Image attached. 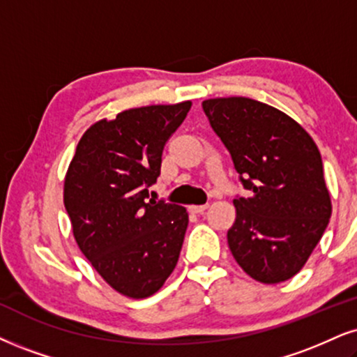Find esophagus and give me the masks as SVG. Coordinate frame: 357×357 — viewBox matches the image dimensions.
Wrapping results in <instances>:
<instances>
[{
    "mask_svg": "<svg viewBox=\"0 0 357 357\" xmlns=\"http://www.w3.org/2000/svg\"><path fill=\"white\" fill-rule=\"evenodd\" d=\"M206 208H208V204H205V205H190V206H188V210H190L192 213H204Z\"/></svg>",
    "mask_w": 357,
    "mask_h": 357,
    "instance_id": "obj_1",
    "label": "esophagus"
}]
</instances>
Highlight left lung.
<instances>
[{
  "label": "left lung",
  "instance_id": "left-lung-1",
  "mask_svg": "<svg viewBox=\"0 0 357 357\" xmlns=\"http://www.w3.org/2000/svg\"><path fill=\"white\" fill-rule=\"evenodd\" d=\"M230 152L248 197H236L227 238L246 275L275 284L293 278L331 218L323 160L311 135L271 105L248 98L202 102Z\"/></svg>",
  "mask_w": 357,
  "mask_h": 357
}]
</instances>
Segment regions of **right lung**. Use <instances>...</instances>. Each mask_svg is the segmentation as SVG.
Returning a JSON list of instances; mask_svg holds the SVG:
<instances>
[{
	"label": "right lung",
	"instance_id": "obj_1",
	"mask_svg": "<svg viewBox=\"0 0 357 357\" xmlns=\"http://www.w3.org/2000/svg\"><path fill=\"white\" fill-rule=\"evenodd\" d=\"M190 107V100L147 105L96 122L66 174L64 206L79 248L116 291L134 300L162 288L182 250L187 210L149 199V187Z\"/></svg>",
	"mask_w": 357,
	"mask_h": 357
}]
</instances>
